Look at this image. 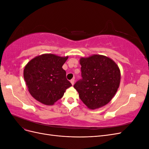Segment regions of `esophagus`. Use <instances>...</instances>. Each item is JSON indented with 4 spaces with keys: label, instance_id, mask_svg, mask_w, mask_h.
<instances>
[{
    "label": "esophagus",
    "instance_id": "1",
    "mask_svg": "<svg viewBox=\"0 0 149 149\" xmlns=\"http://www.w3.org/2000/svg\"><path fill=\"white\" fill-rule=\"evenodd\" d=\"M70 82H71V83L72 84V85H73L74 83V79H71V80H70Z\"/></svg>",
    "mask_w": 149,
    "mask_h": 149
}]
</instances>
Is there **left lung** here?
Instances as JSON below:
<instances>
[{
  "label": "left lung",
  "instance_id": "left-lung-1",
  "mask_svg": "<svg viewBox=\"0 0 149 149\" xmlns=\"http://www.w3.org/2000/svg\"><path fill=\"white\" fill-rule=\"evenodd\" d=\"M82 79L74 88L84 104L91 109L105 106L119 88L120 73L116 63L107 56L94 55L80 59Z\"/></svg>",
  "mask_w": 149,
  "mask_h": 149
}]
</instances>
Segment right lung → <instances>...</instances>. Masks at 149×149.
<instances>
[{
    "instance_id": "right-lung-1",
    "label": "right lung",
    "mask_w": 149,
    "mask_h": 149,
    "mask_svg": "<svg viewBox=\"0 0 149 149\" xmlns=\"http://www.w3.org/2000/svg\"><path fill=\"white\" fill-rule=\"evenodd\" d=\"M68 56L44 54L34 58L25 67L24 77L29 91L36 100L51 106L61 99L72 84L62 66Z\"/></svg>"
}]
</instances>
